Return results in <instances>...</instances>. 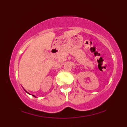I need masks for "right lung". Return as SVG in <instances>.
I'll use <instances>...</instances> for the list:
<instances>
[{"label":"right lung","mask_w":127,"mask_h":127,"mask_svg":"<svg viewBox=\"0 0 127 127\" xmlns=\"http://www.w3.org/2000/svg\"><path fill=\"white\" fill-rule=\"evenodd\" d=\"M24 91H26V93H28V94H29V93H27V91H26L25 90H24ZM33 95V96H34V97H35V96H34V95Z\"/></svg>","instance_id":"right-lung-1"}]
</instances>
